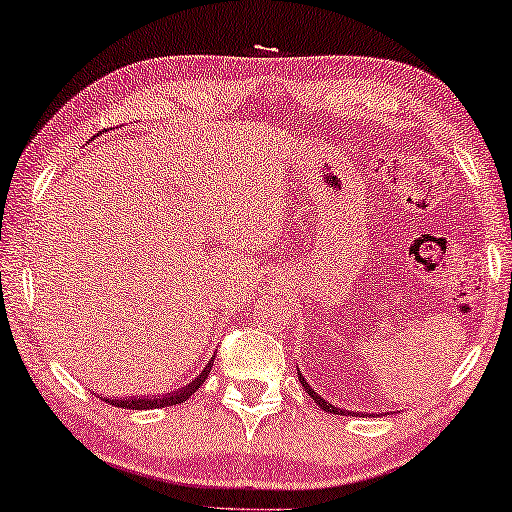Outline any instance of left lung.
<instances>
[{
    "instance_id": "obj_1",
    "label": "left lung",
    "mask_w": 512,
    "mask_h": 512,
    "mask_svg": "<svg viewBox=\"0 0 512 512\" xmlns=\"http://www.w3.org/2000/svg\"><path fill=\"white\" fill-rule=\"evenodd\" d=\"M299 380H301V387H303V389H306V393H308V396H310L312 400H315V402H317V405H319L321 409H324V411H330V414H337V416H346V414H351V416H353V411H344V409H339V407H335V405H330V402H328V400H324V398H321V396H319V393H317L315 389H312V387H310V384L306 382V378H303V375H301V371H299Z\"/></svg>"
}]
</instances>
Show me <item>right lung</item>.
<instances>
[{
  "label": "right lung",
  "mask_w": 512,
  "mask_h": 512,
  "mask_svg": "<svg viewBox=\"0 0 512 512\" xmlns=\"http://www.w3.org/2000/svg\"><path fill=\"white\" fill-rule=\"evenodd\" d=\"M211 373V364L206 366V369L197 375V378L188 384V387H182L179 391L173 393H164V396H155V398H148V396H128V398H103L105 402H110L114 407H123V409H161V407H173V405H182L184 400H188L193 396V393L202 387L206 375Z\"/></svg>",
  "instance_id": "obj_1"
}]
</instances>
